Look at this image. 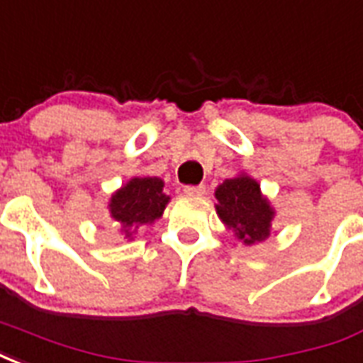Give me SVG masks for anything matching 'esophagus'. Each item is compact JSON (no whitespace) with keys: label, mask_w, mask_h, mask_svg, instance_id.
<instances>
[{"label":"esophagus","mask_w":363,"mask_h":363,"mask_svg":"<svg viewBox=\"0 0 363 363\" xmlns=\"http://www.w3.org/2000/svg\"><path fill=\"white\" fill-rule=\"evenodd\" d=\"M184 194L186 196H203L206 194V186L198 184V186H184Z\"/></svg>","instance_id":"1"}]
</instances>
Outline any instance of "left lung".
Wrapping results in <instances>:
<instances>
[{"mask_svg": "<svg viewBox=\"0 0 363 363\" xmlns=\"http://www.w3.org/2000/svg\"><path fill=\"white\" fill-rule=\"evenodd\" d=\"M216 211L223 225L244 246L264 242L271 236L275 208L262 192L259 182L248 173H238L216 189Z\"/></svg>", "mask_w": 363, "mask_h": 363, "instance_id": "8db88e82", "label": "left lung"}]
</instances>
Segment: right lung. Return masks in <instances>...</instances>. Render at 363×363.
Listing matches in <instances>:
<instances>
[{
    "mask_svg": "<svg viewBox=\"0 0 363 363\" xmlns=\"http://www.w3.org/2000/svg\"><path fill=\"white\" fill-rule=\"evenodd\" d=\"M163 186L165 182L160 177H133L111 194L107 209L125 238L133 240L140 227L154 225L163 216L171 200L163 192Z\"/></svg>",
    "mask_w": 363,
    "mask_h": 363,
    "instance_id": "1",
    "label": "right lung"
}]
</instances>
